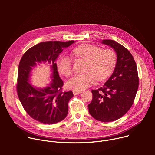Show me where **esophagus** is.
Here are the masks:
<instances>
[{"label": "esophagus", "mask_w": 155, "mask_h": 155, "mask_svg": "<svg viewBox=\"0 0 155 155\" xmlns=\"http://www.w3.org/2000/svg\"><path fill=\"white\" fill-rule=\"evenodd\" d=\"M82 93V91H76V90H73V93H74V96H76V95H78V94H80Z\"/></svg>", "instance_id": "obj_1"}]
</instances>
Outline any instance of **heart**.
<instances>
[{
	"mask_svg": "<svg viewBox=\"0 0 155 155\" xmlns=\"http://www.w3.org/2000/svg\"><path fill=\"white\" fill-rule=\"evenodd\" d=\"M75 57L86 61L84 74H77L69 80L67 86L76 91H81L92 85L96 79L102 80L112 72L117 63L116 52L110 48L103 49L99 47L84 44L72 51ZM58 71L65 77L72 73V59L65 54L59 56L56 61Z\"/></svg>",
	"mask_w": 155,
	"mask_h": 155,
	"instance_id": "1",
	"label": "heart"
}]
</instances>
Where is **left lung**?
<instances>
[{"mask_svg":"<svg viewBox=\"0 0 155 155\" xmlns=\"http://www.w3.org/2000/svg\"><path fill=\"white\" fill-rule=\"evenodd\" d=\"M102 43L114 49L117 64L104 86L91 91L93 99L88 108L96 120L110 122L122 117L131 107L138 89L139 77L136 62L128 50L113 40H103Z\"/></svg>","mask_w":155,"mask_h":155,"instance_id":"left-lung-1","label":"left lung"}]
</instances>
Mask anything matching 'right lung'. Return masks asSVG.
Here are the masks:
<instances>
[{"mask_svg": "<svg viewBox=\"0 0 155 155\" xmlns=\"http://www.w3.org/2000/svg\"><path fill=\"white\" fill-rule=\"evenodd\" d=\"M74 42H41L27 50L20 60L16 85L19 99L28 114L41 123L55 124L68 115V103L74 94L71 91H62L64 83L59 76L55 61L64 48ZM41 62L51 65L52 79L48 87L37 88L31 84L29 77L32 69Z\"/></svg>", "mask_w": 155, "mask_h": 155, "instance_id": "right-lung-1", "label": "right lung"}]
</instances>
